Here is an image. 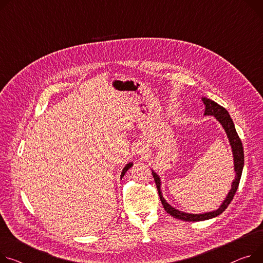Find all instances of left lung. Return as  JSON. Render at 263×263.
<instances>
[{
  "label": "left lung",
  "mask_w": 263,
  "mask_h": 263,
  "mask_svg": "<svg viewBox=\"0 0 263 263\" xmlns=\"http://www.w3.org/2000/svg\"><path fill=\"white\" fill-rule=\"evenodd\" d=\"M202 101H203V104L205 105V110H204V115L208 116H215L216 119L221 123V125L223 126L228 138L230 140V143L233 149V155H234V165H235V172H236V178L233 182L232 185V190L229 193V195L227 196L226 200L223 201V203L221 204V206L214 212L211 213H205V214H200V215H195V214H187V213H183L180 212L174 208H172L167 202L165 201V199L162 196V193H161L160 186H161V182H160V178L159 176L153 172V177L155 180V183L158 190V194L160 197L161 202H162V205L164 208V210L166 211V213H168L171 216H173L176 219H180L183 221H203V220H208L214 217L219 216L220 214L223 213L227 208L229 206V204L232 202L237 189L239 186V182H240V178L242 175V170H243V165H245V153H243V146H242L241 140L236 132L235 125L233 120L231 118V116L229 115L228 110L222 107L221 105L217 104L216 102H214L213 100L206 99V98H202Z\"/></svg>",
  "instance_id": "obj_1"
}]
</instances>
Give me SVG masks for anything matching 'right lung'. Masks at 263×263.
<instances>
[{
	"mask_svg": "<svg viewBox=\"0 0 263 263\" xmlns=\"http://www.w3.org/2000/svg\"><path fill=\"white\" fill-rule=\"evenodd\" d=\"M132 165H133V163H128V164H126V166L123 168V171H122V174H121V178H122L124 175H125V173L129 170V167H132Z\"/></svg>",
	"mask_w": 263,
	"mask_h": 263,
	"instance_id": "add662e5",
	"label": "right lung"
}]
</instances>
